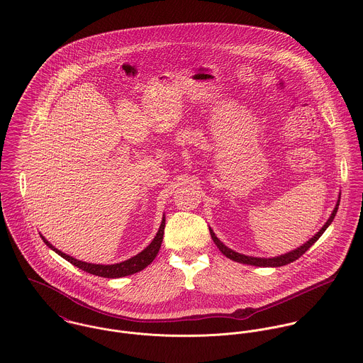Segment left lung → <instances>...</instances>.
<instances>
[{
    "mask_svg": "<svg viewBox=\"0 0 363 363\" xmlns=\"http://www.w3.org/2000/svg\"><path fill=\"white\" fill-rule=\"evenodd\" d=\"M340 199H341V195H338V201H337V203H335V208H334L331 216L328 218V220L324 223V225H323L308 241H306L303 245L297 247L296 250H291L289 252L282 254V255H278V257L259 258V257H250V255H244V254L235 252L234 250L228 248L227 245H224V244L218 240V237H216V234H215V231H213L211 227H209V231H211L212 240L215 241V244L218 245L220 252H221L224 257H227V258H230V259H233V261H235V262H240V264H247V265H254V267H265V268H278V267L288 265L290 262L296 261L297 258H300V257L323 235V233L328 228V225L333 223V220H334L335 215H337V211H338V206H340Z\"/></svg>",
    "mask_w": 363,
    "mask_h": 363,
    "instance_id": "8db88e82",
    "label": "left lung"
}]
</instances>
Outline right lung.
<instances>
[{"mask_svg": "<svg viewBox=\"0 0 363 363\" xmlns=\"http://www.w3.org/2000/svg\"><path fill=\"white\" fill-rule=\"evenodd\" d=\"M164 227H165V216L162 215V220H161V224H160V228H158L155 237L152 238V241L145 247V250L142 252H139L138 255H135V257H132V258H129V259H126L123 262L112 264V265L89 264V262H84V261L75 259L73 257L62 252L56 247H53L43 235H40V237H42L43 242L50 250H53L56 254H59L66 261L73 264L74 267H77V268H79V269H82V271H85L88 274H92L95 277H101V278H122V277H128V275H133L136 272H140L142 269H145V267H148L154 261V258L157 257V254L160 251L161 242H162Z\"/></svg>", "mask_w": 363, "mask_h": 363, "instance_id": "obj_1", "label": "right lung"}]
</instances>
